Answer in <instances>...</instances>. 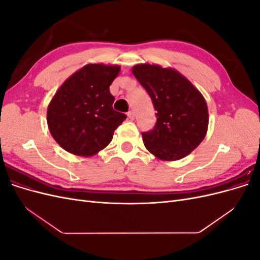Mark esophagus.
<instances>
[{
  "label": "esophagus",
  "mask_w": 260,
  "mask_h": 260,
  "mask_svg": "<svg viewBox=\"0 0 260 260\" xmlns=\"http://www.w3.org/2000/svg\"><path fill=\"white\" fill-rule=\"evenodd\" d=\"M127 116H128V118H129L130 120H133V119H135V112H133V111H130V112H128Z\"/></svg>",
  "instance_id": "34e87169"
}]
</instances>
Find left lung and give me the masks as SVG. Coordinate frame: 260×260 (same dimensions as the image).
Listing matches in <instances>:
<instances>
[{
    "label": "left lung",
    "instance_id": "1",
    "mask_svg": "<svg viewBox=\"0 0 260 260\" xmlns=\"http://www.w3.org/2000/svg\"><path fill=\"white\" fill-rule=\"evenodd\" d=\"M132 73L151 96L157 121L143 132L147 151L161 160H178L205 138L208 108L202 93L176 69L139 64Z\"/></svg>",
    "mask_w": 260,
    "mask_h": 260
}]
</instances>
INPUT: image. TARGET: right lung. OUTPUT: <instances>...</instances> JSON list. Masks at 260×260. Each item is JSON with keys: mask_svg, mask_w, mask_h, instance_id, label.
<instances>
[{"mask_svg": "<svg viewBox=\"0 0 260 260\" xmlns=\"http://www.w3.org/2000/svg\"><path fill=\"white\" fill-rule=\"evenodd\" d=\"M120 66L88 64L60 85L48 107L52 137L74 155L89 157L105 148L127 118L113 109L109 85Z\"/></svg>", "mask_w": 260, "mask_h": 260, "instance_id": "obj_1", "label": "right lung"}]
</instances>
